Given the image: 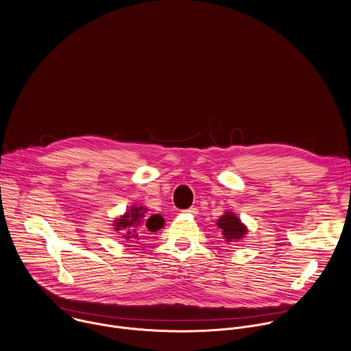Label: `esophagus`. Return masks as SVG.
Masks as SVG:
<instances>
[{
	"label": "esophagus",
	"instance_id": "34e87169",
	"mask_svg": "<svg viewBox=\"0 0 351 351\" xmlns=\"http://www.w3.org/2000/svg\"><path fill=\"white\" fill-rule=\"evenodd\" d=\"M183 213H187V215H197L198 213V210L195 209V208H190V209H186V210H183Z\"/></svg>",
	"mask_w": 351,
	"mask_h": 351
}]
</instances>
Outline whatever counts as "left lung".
<instances>
[{
    "label": "left lung",
    "instance_id": "1",
    "mask_svg": "<svg viewBox=\"0 0 351 351\" xmlns=\"http://www.w3.org/2000/svg\"><path fill=\"white\" fill-rule=\"evenodd\" d=\"M217 227L221 230L226 242H237L247 234L246 226L232 212H226L217 220Z\"/></svg>",
    "mask_w": 351,
    "mask_h": 351
}]
</instances>
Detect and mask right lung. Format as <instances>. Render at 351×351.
Here are the masks:
<instances>
[{"label": "right lung", "instance_id": "obj_1", "mask_svg": "<svg viewBox=\"0 0 351 351\" xmlns=\"http://www.w3.org/2000/svg\"><path fill=\"white\" fill-rule=\"evenodd\" d=\"M164 226V219L160 215L147 216V208L142 205L131 206L123 216L114 220V230L121 231L123 238L134 242L141 239L143 234L156 232Z\"/></svg>", "mask_w": 351, "mask_h": 351}]
</instances>
